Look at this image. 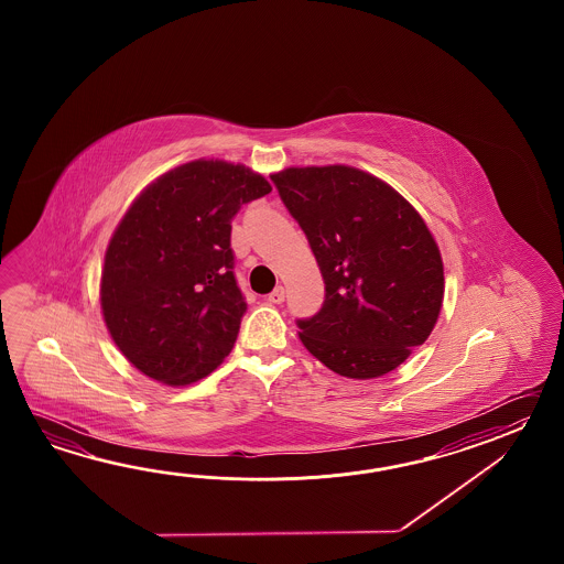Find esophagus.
<instances>
[{"instance_id":"34e87169","label":"esophagus","mask_w":564,"mask_h":564,"mask_svg":"<svg viewBox=\"0 0 564 564\" xmlns=\"http://www.w3.org/2000/svg\"><path fill=\"white\" fill-rule=\"evenodd\" d=\"M284 299H286V290H284V286L274 288V290L270 292V296H268V300H270L272 304H282Z\"/></svg>"}]
</instances>
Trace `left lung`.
<instances>
[{
  "mask_svg": "<svg viewBox=\"0 0 564 564\" xmlns=\"http://www.w3.org/2000/svg\"><path fill=\"white\" fill-rule=\"evenodd\" d=\"M324 278L323 308L296 321L312 357L348 379H375L420 347L444 302V262L408 199L347 165L274 173Z\"/></svg>",
  "mask_w": 564,
  "mask_h": 564,
  "instance_id": "left-lung-1",
  "label": "left lung"
}]
</instances>
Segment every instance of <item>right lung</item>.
Wrapping results in <instances>:
<instances>
[{
	"mask_svg": "<svg viewBox=\"0 0 564 564\" xmlns=\"http://www.w3.org/2000/svg\"><path fill=\"white\" fill-rule=\"evenodd\" d=\"M270 192L252 169L199 159L132 202L108 241L100 306L115 345L143 375L183 387L228 357L248 308L231 219Z\"/></svg>",
	"mask_w": 564,
	"mask_h": 564,
	"instance_id": "right-lung-1",
	"label": "right lung"
}]
</instances>
